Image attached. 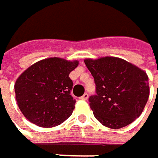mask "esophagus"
Listing matches in <instances>:
<instances>
[{
	"label": "esophagus",
	"instance_id": "34e87169",
	"mask_svg": "<svg viewBox=\"0 0 158 158\" xmlns=\"http://www.w3.org/2000/svg\"><path fill=\"white\" fill-rule=\"evenodd\" d=\"M88 98H89V94L85 93V94H83V96H82L80 98H81V99H83V100H86V99H88Z\"/></svg>",
	"mask_w": 158,
	"mask_h": 158
}]
</instances>
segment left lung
Wrapping results in <instances>:
<instances>
[{"mask_svg":"<svg viewBox=\"0 0 158 158\" xmlns=\"http://www.w3.org/2000/svg\"><path fill=\"white\" fill-rule=\"evenodd\" d=\"M93 76L96 95L89 97L95 118L105 127L121 128L138 118L145 108L149 86L147 73L118 58L85 60Z\"/></svg>","mask_w":158,"mask_h":158,"instance_id":"left-lung-1","label":"left lung"}]
</instances>
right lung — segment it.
Masks as SVG:
<instances>
[{
    "mask_svg": "<svg viewBox=\"0 0 158 158\" xmlns=\"http://www.w3.org/2000/svg\"><path fill=\"white\" fill-rule=\"evenodd\" d=\"M78 65L77 60L50 58L31 66L18 78L16 100L29 121L52 127L71 116L76 100L70 95L73 82L69 75Z\"/></svg>",
    "mask_w": 158,
    "mask_h": 158,
    "instance_id": "1",
    "label": "right lung"
}]
</instances>
